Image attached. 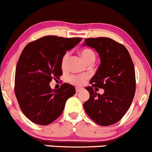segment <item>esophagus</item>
Listing matches in <instances>:
<instances>
[{
  "label": "esophagus",
  "mask_w": 152,
  "mask_h": 152,
  "mask_svg": "<svg viewBox=\"0 0 152 152\" xmlns=\"http://www.w3.org/2000/svg\"><path fill=\"white\" fill-rule=\"evenodd\" d=\"M83 90V88H80V87H76V92H79L80 91Z\"/></svg>",
  "instance_id": "34e87169"
}]
</instances>
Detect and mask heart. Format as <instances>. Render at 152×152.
<instances>
[{"label": "heart", "instance_id": "heart-1", "mask_svg": "<svg viewBox=\"0 0 152 152\" xmlns=\"http://www.w3.org/2000/svg\"><path fill=\"white\" fill-rule=\"evenodd\" d=\"M80 55L82 58L83 59L86 63L89 62H94L96 58V55L92 49H83L80 51ZM68 58H69V55L68 53L64 54L61 61V66L62 69H66V65H67ZM68 82H69L72 84L74 85H82L85 83V81L87 79V76L86 75H70L68 77Z\"/></svg>", "mask_w": 152, "mask_h": 152}]
</instances>
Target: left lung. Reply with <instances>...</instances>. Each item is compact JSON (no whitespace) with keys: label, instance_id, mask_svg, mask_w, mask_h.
I'll use <instances>...</instances> for the list:
<instances>
[{"label":"left lung","instance_id":"obj_1","mask_svg":"<svg viewBox=\"0 0 152 152\" xmlns=\"http://www.w3.org/2000/svg\"><path fill=\"white\" fill-rule=\"evenodd\" d=\"M84 45L95 49L101 60L91 86L86 88L90 97L83 105L85 111L99 125H112L122 118L134 97V63L125 46L111 38H88ZM97 87L104 90L103 95L95 91Z\"/></svg>","mask_w":152,"mask_h":152}]
</instances>
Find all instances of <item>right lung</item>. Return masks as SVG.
I'll use <instances>...</instances> for the list:
<instances>
[{
  "label": "right lung",
  "instance_id": "add662e5",
  "mask_svg": "<svg viewBox=\"0 0 152 152\" xmlns=\"http://www.w3.org/2000/svg\"><path fill=\"white\" fill-rule=\"evenodd\" d=\"M82 38L45 36L24 48L16 65L15 94L21 110L32 122L47 125L62 114L68 98L76 94L74 86L64 83L52 90L49 83L62 75L61 61L66 52Z\"/></svg>",
  "mask_w": 152,
  "mask_h": 152
}]
</instances>
